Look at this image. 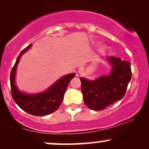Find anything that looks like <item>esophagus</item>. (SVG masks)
I'll return each instance as SVG.
<instances>
[{
	"mask_svg": "<svg viewBox=\"0 0 149 149\" xmlns=\"http://www.w3.org/2000/svg\"><path fill=\"white\" fill-rule=\"evenodd\" d=\"M78 72H79L80 73H82L83 72V68H80L79 69H78Z\"/></svg>",
	"mask_w": 149,
	"mask_h": 149,
	"instance_id": "esophagus-1",
	"label": "esophagus"
}]
</instances>
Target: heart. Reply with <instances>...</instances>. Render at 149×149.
<instances>
[{"instance_id": "1", "label": "heart", "mask_w": 149, "mask_h": 149, "mask_svg": "<svg viewBox=\"0 0 149 149\" xmlns=\"http://www.w3.org/2000/svg\"><path fill=\"white\" fill-rule=\"evenodd\" d=\"M106 49H107V47H106L105 46H103V47L101 48V51H102V52H104V51L106 50Z\"/></svg>"}]
</instances>
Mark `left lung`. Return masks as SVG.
I'll use <instances>...</instances> for the list:
<instances>
[{"label": "left lung", "mask_w": 149, "mask_h": 149, "mask_svg": "<svg viewBox=\"0 0 149 149\" xmlns=\"http://www.w3.org/2000/svg\"><path fill=\"white\" fill-rule=\"evenodd\" d=\"M112 66L110 74L95 80L80 77L81 90L85 105L94 111H102L123 98L132 78L131 64L120 58H108Z\"/></svg>", "instance_id": "obj_1"}]
</instances>
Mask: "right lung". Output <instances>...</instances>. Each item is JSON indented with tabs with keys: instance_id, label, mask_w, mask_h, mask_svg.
I'll return each mask as SVG.
<instances>
[{
	"instance_id": "right-lung-1",
	"label": "right lung",
	"mask_w": 149,
	"mask_h": 149,
	"mask_svg": "<svg viewBox=\"0 0 149 149\" xmlns=\"http://www.w3.org/2000/svg\"><path fill=\"white\" fill-rule=\"evenodd\" d=\"M31 46V44L27 46L20 52L14 66L12 69L10 73L12 97L15 103L22 110L28 113L36 116L49 115L59 109L62 102L64 93L69 82L73 78H74L76 74L71 73L61 77L47 90L41 93L25 94L19 91L15 85V78L16 69L21 56L30 48Z\"/></svg>"
}]
</instances>
